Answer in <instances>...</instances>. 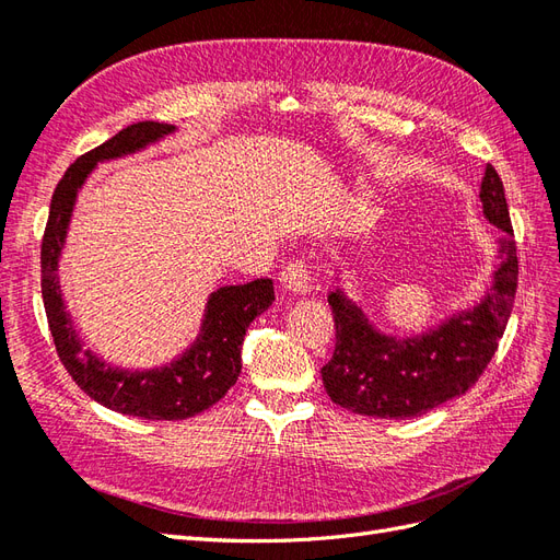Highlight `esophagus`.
<instances>
[{
    "instance_id": "1",
    "label": "esophagus",
    "mask_w": 560,
    "mask_h": 560,
    "mask_svg": "<svg viewBox=\"0 0 560 560\" xmlns=\"http://www.w3.org/2000/svg\"><path fill=\"white\" fill-rule=\"evenodd\" d=\"M279 281H281V285H283L285 291L298 293V295H305L310 291V285H312L310 269H307V265L302 262V260H291L289 265H285L281 269Z\"/></svg>"
}]
</instances>
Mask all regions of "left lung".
<instances>
[{
    "instance_id": "left-lung-1",
    "label": "left lung",
    "mask_w": 560,
    "mask_h": 560,
    "mask_svg": "<svg viewBox=\"0 0 560 560\" xmlns=\"http://www.w3.org/2000/svg\"><path fill=\"white\" fill-rule=\"evenodd\" d=\"M483 215L500 228L498 269L476 307L457 312L436 328L412 338L380 332L342 289L328 295L335 318V351L322 369L332 404L369 418H418L483 375L514 310L518 258L509 206L498 171L490 164L481 180Z\"/></svg>"
}]
</instances>
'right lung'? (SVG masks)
I'll use <instances>...</instances> for the list:
<instances>
[{
	"label": "right lung",
	"instance_id": "obj_1",
	"mask_svg": "<svg viewBox=\"0 0 560 560\" xmlns=\"http://www.w3.org/2000/svg\"><path fill=\"white\" fill-rule=\"evenodd\" d=\"M173 131L171 124L138 121L79 156L54 191L42 242V298L62 365L93 401L142 420H187L218 404L242 373V345L250 322L275 302L271 279L222 285L206 302L197 340L162 369H117L79 340L58 281V260L79 189L101 162L145 150Z\"/></svg>",
	"mask_w": 560,
	"mask_h": 560
}]
</instances>
